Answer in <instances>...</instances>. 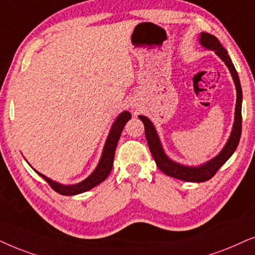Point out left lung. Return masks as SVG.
I'll use <instances>...</instances> for the list:
<instances>
[{
	"instance_id": "1",
	"label": "left lung",
	"mask_w": 255,
	"mask_h": 255,
	"mask_svg": "<svg viewBox=\"0 0 255 255\" xmlns=\"http://www.w3.org/2000/svg\"><path fill=\"white\" fill-rule=\"evenodd\" d=\"M199 43L205 49L215 51L217 56L225 63V65L229 67L231 74H232L233 81L236 84L237 90V103H236V113H234V122L233 128L231 131V135L227 140L225 147L223 150L216 156L215 158L210 159L209 162L204 163V164L198 165V167H188V165L179 164L170 159L163 150V147L159 141V137L156 131L152 122L149 120L147 117L143 115H138V119L143 122L144 130H145V138H147L149 149L154 157L156 164L159 168V170L164 172L165 175L170 176V177L182 179L185 182H196L201 183L209 181L216 175L218 169L229 159L232 154L238 147L240 136H242V103H243V91L242 85H240L239 76L237 73L236 67H234L232 60H231L230 56L227 54V51L224 49V46L220 44L217 37L210 33L202 32L201 37H199Z\"/></svg>"
}]
</instances>
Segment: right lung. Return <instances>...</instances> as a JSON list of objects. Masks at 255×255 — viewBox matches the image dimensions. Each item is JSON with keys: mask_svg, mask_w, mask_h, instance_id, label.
I'll return each mask as SVG.
<instances>
[{"mask_svg": "<svg viewBox=\"0 0 255 255\" xmlns=\"http://www.w3.org/2000/svg\"><path fill=\"white\" fill-rule=\"evenodd\" d=\"M130 118H131V114L127 111L122 112L121 114H119L117 120L114 121L113 126H112L110 134H108V137L103 150V155H101V158L99 163H98L96 170L88 176L86 179H84L83 182L77 183V184H72V185H64V184H60V183L52 181V179L46 177V176L40 174V172H38L37 170L35 171L40 176V177H43L47 183H49L50 186L54 190V191L60 193V195L73 196V195H78V193L88 191V190H91L92 188H94V186L100 184L101 182H104L105 179L107 178V176L110 175V172L112 171V167H113L115 149H117L119 138H120V135L122 133V130H124L125 125L130 120Z\"/></svg>", "mask_w": 255, "mask_h": 255, "instance_id": "obj_1", "label": "right lung"}]
</instances>
